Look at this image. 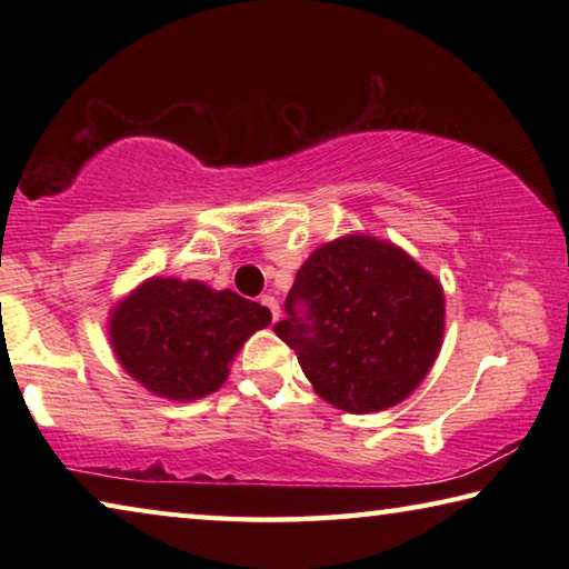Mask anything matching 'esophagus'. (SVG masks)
I'll use <instances>...</instances> for the list:
<instances>
[{
  "label": "esophagus",
  "mask_w": 569,
  "mask_h": 569,
  "mask_svg": "<svg viewBox=\"0 0 569 569\" xmlns=\"http://www.w3.org/2000/svg\"><path fill=\"white\" fill-rule=\"evenodd\" d=\"M258 303L266 306L268 311H271V319H273V321L278 319V301H276L273 296H261V298H258Z\"/></svg>",
  "instance_id": "obj_1"
}]
</instances>
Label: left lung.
Listing matches in <instances>:
<instances>
[{
	"instance_id": "8db88e82",
	"label": "left lung",
	"mask_w": 569,
	"mask_h": 569,
	"mask_svg": "<svg viewBox=\"0 0 569 569\" xmlns=\"http://www.w3.org/2000/svg\"><path fill=\"white\" fill-rule=\"evenodd\" d=\"M273 331L323 401L351 413L383 411L435 366L445 291L393 243L343 236L308 256Z\"/></svg>"
}]
</instances>
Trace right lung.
Listing matches in <instances>:
<instances>
[{
	"mask_svg": "<svg viewBox=\"0 0 569 569\" xmlns=\"http://www.w3.org/2000/svg\"><path fill=\"white\" fill-rule=\"evenodd\" d=\"M268 323L266 306L228 288L148 278L112 308L110 341L122 369L148 391L192 401L223 387L240 346Z\"/></svg>",
	"mask_w": 569,
	"mask_h": 569,
	"instance_id": "obj_1",
	"label": "right lung"
}]
</instances>
